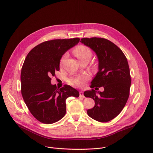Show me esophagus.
Instances as JSON below:
<instances>
[{"instance_id": "esophagus-1", "label": "esophagus", "mask_w": 153, "mask_h": 153, "mask_svg": "<svg viewBox=\"0 0 153 153\" xmlns=\"http://www.w3.org/2000/svg\"><path fill=\"white\" fill-rule=\"evenodd\" d=\"M79 97H82V98H84V94H83V92H82V91H80V92H79Z\"/></svg>"}]
</instances>
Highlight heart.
I'll list each match as a JSON object with an SVG mask.
<instances>
[{"label": "heart", "mask_w": 153, "mask_h": 153, "mask_svg": "<svg viewBox=\"0 0 153 153\" xmlns=\"http://www.w3.org/2000/svg\"><path fill=\"white\" fill-rule=\"evenodd\" d=\"M74 53L76 58L80 61V62L84 60H90L92 58V52L91 49L85 45H79L77 47L74 51ZM67 54H65L62 59L61 62L63 61L64 59L66 57ZM89 76L88 75H81L78 76H74L71 77L68 81L71 85L76 87H81L83 86L84 82L85 81L89 79Z\"/></svg>", "instance_id": "1"}]
</instances>
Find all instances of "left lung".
<instances>
[{"mask_svg": "<svg viewBox=\"0 0 153 153\" xmlns=\"http://www.w3.org/2000/svg\"><path fill=\"white\" fill-rule=\"evenodd\" d=\"M80 42L92 49L98 58V71L91 88H104L103 92L91 89L84 92L86 97L95 101L94 107L87 113L95 120L108 122L121 112L129 95L131 80L127 59L119 48L106 39L86 38Z\"/></svg>", "mask_w": 153, "mask_h": 153, "instance_id": "obj_1", "label": "left lung"}]
</instances>
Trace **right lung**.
I'll return each instance as SVG.
<instances>
[{"label": "right lung", "mask_w": 153, "mask_h": 153, "mask_svg": "<svg viewBox=\"0 0 153 153\" xmlns=\"http://www.w3.org/2000/svg\"><path fill=\"white\" fill-rule=\"evenodd\" d=\"M79 42L78 38L44 42L28 53L22 67L21 93L31 114L45 124L55 123L65 115V100L78 97L79 92L69 85L61 89L51 83L59 71L62 55Z\"/></svg>", "instance_id": "1"}]
</instances>
